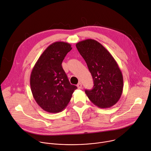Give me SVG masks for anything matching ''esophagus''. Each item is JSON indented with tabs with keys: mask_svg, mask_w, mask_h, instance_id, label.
I'll list each match as a JSON object with an SVG mask.
<instances>
[{
	"mask_svg": "<svg viewBox=\"0 0 151 151\" xmlns=\"http://www.w3.org/2000/svg\"><path fill=\"white\" fill-rule=\"evenodd\" d=\"M77 87H78V89H81L82 88V84L79 83L78 84H77Z\"/></svg>",
	"mask_w": 151,
	"mask_h": 151,
	"instance_id": "obj_1",
	"label": "esophagus"
}]
</instances>
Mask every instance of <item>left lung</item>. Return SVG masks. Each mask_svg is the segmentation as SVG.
Returning a JSON list of instances; mask_svg holds the SVG:
<instances>
[{
  "instance_id": "8db88e82",
  "label": "left lung",
  "mask_w": 151,
  "mask_h": 151,
  "mask_svg": "<svg viewBox=\"0 0 151 151\" xmlns=\"http://www.w3.org/2000/svg\"><path fill=\"white\" fill-rule=\"evenodd\" d=\"M76 46L86 61L93 79V88L85 90L88 99L101 108L115 105L122 94L123 79L114 58L94 40L81 41Z\"/></svg>"
}]
</instances>
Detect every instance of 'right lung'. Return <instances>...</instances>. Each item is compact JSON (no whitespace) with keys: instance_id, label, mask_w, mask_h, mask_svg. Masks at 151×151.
Returning a JSON list of instances; mask_svg holds the SVG:
<instances>
[{"instance_id":"1","label":"right lung","mask_w":151,"mask_h":151,"mask_svg":"<svg viewBox=\"0 0 151 151\" xmlns=\"http://www.w3.org/2000/svg\"><path fill=\"white\" fill-rule=\"evenodd\" d=\"M72 49L71 45L65 42L52 43L41 55L32 68L30 86L33 97L48 113L62 111L77 88L70 84L61 65Z\"/></svg>"}]
</instances>
